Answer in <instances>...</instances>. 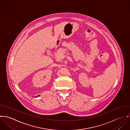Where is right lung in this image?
Here are the masks:
<instances>
[{"instance_id": "add662e5", "label": "right lung", "mask_w": 130, "mask_h": 130, "mask_svg": "<svg viewBox=\"0 0 130 130\" xmlns=\"http://www.w3.org/2000/svg\"><path fill=\"white\" fill-rule=\"evenodd\" d=\"M39 95H38V96H39ZM37 97H36V98H37Z\"/></svg>"}]
</instances>
